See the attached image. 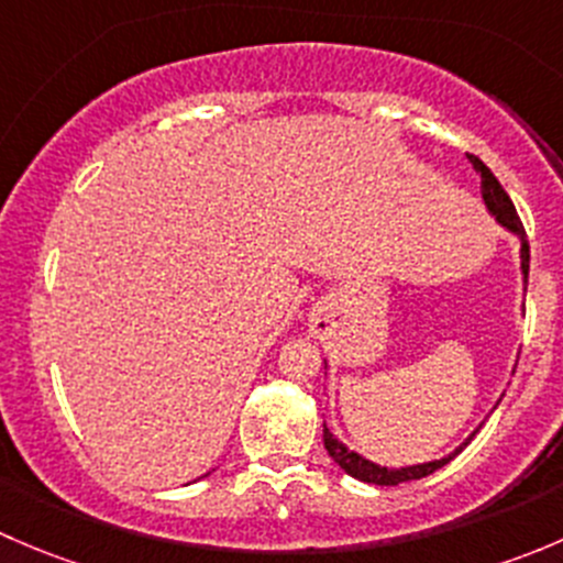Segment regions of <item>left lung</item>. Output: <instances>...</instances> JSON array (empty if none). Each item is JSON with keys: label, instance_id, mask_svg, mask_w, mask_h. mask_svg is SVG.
I'll return each instance as SVG.
<instances>
[{"label": "left lung", "instance_id": "8db88e82", "mask_svg": "<svg viewBox=\"0 0 563 563\" xmlns=\"http://www.w3.org/2000/svg\"><path fill=\"white\" fill-rule=\"evenodd\" d=\"M468 161H471V166H474L482 176V201H485L490 218H496V223L504 225L509 234L518 236V242H520V275H523V288H526L528 286V240H526L523 223H520V218H518V209H515L512 198L507 196V190L501 187V181L493 176L490 168H487L485 163L479 161V157L468 155ZM323 371H327V360H323ZM501 397H498V402H501ZM498 402H496V406H498ZM476 430H479V428H476ZM476 430H474V433H476ZM474 433H471L468 439L463 441V444L455 446V452H450V455H444L439 460H428V463L402 465V468H387V465H378V463H373V460L362 457L360 452H354L351 446H345L343 441L338 439V435H332V430H329L327 424H323V446H327L329 457H332L334 463H338L340 468L345 471V474L354 476V479L367 482V485H400V482L422 479V476H428V474H433V471L444 468V465L450 463L452 457H457L460 452H463V446L468 444L471 439H474Z\"/></svg>", "mask_w": 563, "mask_h": 563}]
</instances>
